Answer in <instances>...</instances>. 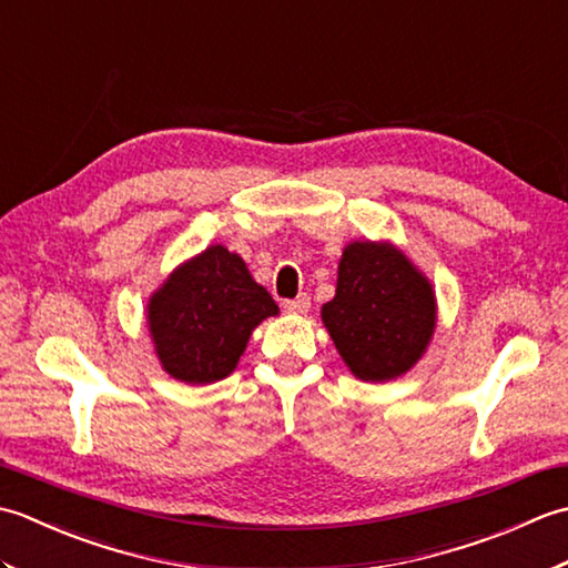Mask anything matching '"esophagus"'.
Listing matches in <instances>:
<instances>
[{
    "label": "esophagus",
    "mask_w": 568,
    "mask_h": 568,
    "mask_svg": "<svg viewBox=\"0 0 568 568\" xmlns=\"http://www.w3.org/2000/svg\"><path fill=\"white\" fill-rule=\"evenodd\" d=\"M283 307L291 312V315H305V312L310 310V297L303 293V295H297L295 300H285Z\"/></svg>",
    "instance_id": "34e87169"
}]
</instances>
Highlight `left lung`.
I'll use <instances>...</instances> for the list:
<instances>
[{"instance_id": "left-lung-1", "label": "left lung", "mask_w": 568, "mask_h": 568, "mask_svg": "<svg viewBox=\"0 0 568 568\" xmlns=\"http://www.w3.org/2000/svg\"><path fill=\"white\" fill-rule=\"evenodd\" d=\"M322 322L344 364L361 381L403 376L437 327L432 283L393 244L354 241L342 253L336 295Z\"/></svg>"}]
</instances>
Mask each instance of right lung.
<instances>
[{
  "instance_id": "obj_1",
  "label": "right lung",
  "mask_w": 568,
  "mask_h": 568,
  "mask_svg": "<svg viewBox=\"0 0 568 568\" xmlns=\"http://www.w3.org/2000/svg\"><path fill=\"white\" fill-rule=\"evenodd\" d=\"M273 315L275 300L244 258L216 244L178 265L151 295L149 332L165 373L204 385L236 368L251 332Z\"/></svg>"
}]
</instances>
